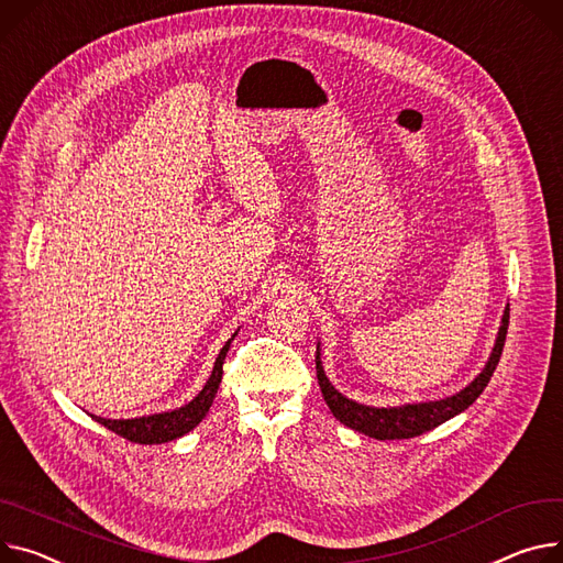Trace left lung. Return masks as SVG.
<instances>
[{
	"instance_id": "left-lung-1",
	"label": "left lung",
	"mask_w": 563,
	"mask_h": 563,
	"mask_svg": "<svg viewBox=\"0 0 563 563\" xmlns=\"http://www.w3.org/2000/svg\"><path fill=\"white\" fill-rule=\"evenodd\" d=\"M507 324H509V307H505L498 335L494 342V350L483 367V372L475 376L466 387H462L460 393L438 399V401H419V404H404V406H387V408H376V406H365L358 404L350 397H344L338 393L333 383L327 378L324 367H322V356H320V342H318V352H316V369H318V383L322 397L333 412V417L344 423L352 430L363 432L367 438L374 440H410L421 435L426 430L438 428L440 423L453 419L455 415L464 412L475 399L483 395L487 387L489 378L494 376V369L500 361L503 347H505V335H507Z\"/></svg>"
}]
</instances>
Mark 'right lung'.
I'll list each match as a JSON object with an SVG mask.
<instances>
[{
	"label": "right lung",
	"mask_w": 563,
	"mask_h": 563,
	"mask_svg": "<svg viewBox=\"0 0 563 563\" xmlns=\"http://www.w3.org/2000/svg\"><path fill=\"white\" fill-rule=\"evenodd\" d=\"M236 333H239V329L223 344V350L219 352V356H216L213 369H211L207 383L202 385V390L189 404H185L176 410L144 415V417H135V419H106V417H97V415H92V419L135 444H164V442H173V440L187 435L189 430H194L207 417V412L216 399V393H219L221 378H223V361L228 356V350H230V344Z\"/></svg>",
	"instance_id": "right-lung-1"
}]
</instances>
